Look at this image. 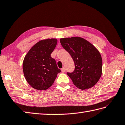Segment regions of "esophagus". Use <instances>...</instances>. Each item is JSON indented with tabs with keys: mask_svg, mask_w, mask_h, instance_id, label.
I'll list each match as a JSON object with an SVG mask.
<instances>
[{
	"mask_svg": "<svg viewBox=\"0 0 125 125\" xmlns=\"http://www.w3.org/2000/svg\"><path fill=\"white\" fill-rule=\"evenodd\" d=\"M61 70H62V72H65V71H66L65 68V67H63V68H62V69H61Z\"/></svg>",
	"mask_w": 125,
	"mask_h": 125,
	"instance_id": "obj_1",
	"label": "esophagus"
}]
</instances>
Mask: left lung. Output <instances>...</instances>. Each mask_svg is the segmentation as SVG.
<instances>
[{
    "instance_id": "8db88e82",
    "label": "left lung",
    "mask_w": 125,
    "mask_h": 125,
    "mask_svg": "<svg viewBox=\"0 0 125 125\" xmlns=\"http://www.w3.org/2000/svg\"><path fill=\"white\" fill-rule=\"evenodd\" d=\"M60 42L75 63L74 70L67 73L73 83L81 89L93 87L102 74V60L99 51L88 41L79 37L61 38Z\"/></svg>"
}]
</instances>
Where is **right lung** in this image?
Listing matches in <instances>:
<instances>
[{
    "label": "right lung",
    "instance_id": "right-lung-1",
    "mask_svg": "<svg viewBox=\"0 0 125 125\" xmlns=\"http://www.w3.org/2000/svg\"><path fill=\"white\" fill-rule=\"evenodd\" d=\"M56 39L42 40L32 47L23 61V69L27 82L33 88L46 90L51 87L61 72L51 53L57 44Z\"/></svg>",
    "mask_w": 125,
    "mask_h": 125
}]
</instances>
